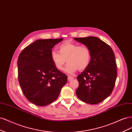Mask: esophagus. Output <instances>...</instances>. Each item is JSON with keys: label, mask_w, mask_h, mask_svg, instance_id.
<instances>
[{"label": "esophagus", "mask_w": 132, "mask_h": 132, "mask_svg": "<svg viewBox=\"0 0 132 132\" xmlns=\"http://www.w3.org/2000/svg\"><path fill=\"white\" fill-rule=\"evenodd\" d=\"M73 78H74L73 77H72V76H68V80H69V81H70V80H72Z\"/></svg>", "instance_id": "1"}]
</instances>
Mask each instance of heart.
I'll list each match as a JSON object with an SVG mask.
<instances>
[{"instance_id":"obj_1","label":"heart","mask_w":132,"mask_h":132,"mask_svg":"<svg viewBox=\"0 0 132 132\" xmlns=\"http://www.w3.org/2000/svg\"><path fill=\"white\" fill-rule=\"evenodd\" d=\"M58 49L59 53L52 51L51 58L55 66L59 70H62L67 62L65 71L71 74L77 69L83 71L87 69L90 62V50L86 45L79 46L77 44L65 42L59 45Z\"/></svg>"}]
</instances>
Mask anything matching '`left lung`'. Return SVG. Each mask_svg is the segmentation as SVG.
<instances>
[{"mask_svg":"<svg viewBox=\"0 0 132 132\" xmlns=\"http://www.w3.org/2000/svg\"><path fill=\"white\" fill-rule=\"evenodd\" d=\"M90 49L91 61L87 69L77 76L79 86L76 93L84 103L97 104L108 97L113 90L117 76L113 50L95 37L74 38Z\"/></svg>","mask_w":132,"mask_h":132,"instance_id":"1","label":"left lung"}]
</instances>
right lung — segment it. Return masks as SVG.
Listing matches in <instances>:
<instances>
[{"label": "right lung", "mask_w": 132, "mask_h": 132, "mask_svg": "<svg viewBox=\"0 0 132 132\" xmlns=\"http://www.w3.org/2000/svg\"><path fill=\"white\" fill-rule=\"evenodd\" d=\"M59 39H38L25 48L18 60V79L26 98L37 106L48 105L56 100L67 76L58 70L51 58Z\"/></svg>", "instance_id": "right-lung-1"}]
</instances>
